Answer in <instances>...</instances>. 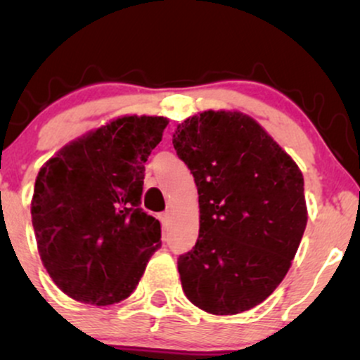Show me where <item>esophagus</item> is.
Returning <instances> with one entry per match:
<instances>
[{"instance_id":"34e87169","label":"esophagus","mask_w":360,"mask_h":360,"mask_svg":"<svg viewBox=\"0 0 360 360\" xmlns=\"http://www.w3.org/2000/svg\"><path fill=\"white\" fill-rule=\"evenodd\" d=\"M159 220H160V223H162L164 229H167V226H169V213H160Z\"/></svg>"}]
</instances>
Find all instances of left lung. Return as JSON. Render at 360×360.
I'll use <instances>...</instances> for the list:
<instances>
[{
    "instance_id": "obj_1",
    "label": "left lung",
    "mask_w": 360,
    "mask_h": 360,
    "mask_svg": "<svg viewBox=\"0 0 360 360\" xmlns=\"http://www.w3.org/2000/svg\"><path fill=\"white\" fill-rule=\"evenodd\" d=\"M172 143L198 186L200 235L177 271L184 295L212 315L269 298L288 274L308 221L298 164L240 111H203Z\"/></svg>"
}]
</instances>
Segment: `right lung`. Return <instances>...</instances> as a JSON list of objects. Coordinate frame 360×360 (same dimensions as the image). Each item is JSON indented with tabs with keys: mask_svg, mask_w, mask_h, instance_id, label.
Instances as JSON below:
<instances>
[{
	"mask_svg": "<svg viewBox=\"0 0 360 360\" xmlns=\"http://www.w3.org/2000/svg\"><path fill=\"white\" fill-rule=\"evenodd\" d=\"M169 120L125 115L72 140L39 171L32 223L40 259L69 298L106 307L134 292L160 247L140 208L143 171Z\"/></svg>",
	"mask_w": 360,
	"mask_h": 360,
	"instance_id": "right-lung-1",
	"label": "right lung"
}]
</instances>
